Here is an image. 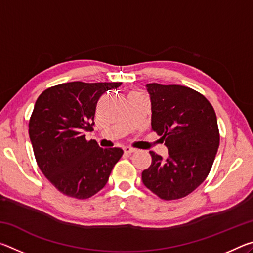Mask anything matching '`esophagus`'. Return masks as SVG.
<instances>
[{"mask_svg": "<svg viewBox=\"0 0 253 253\" xmlns=\"http://www.w3.org/2000/svg\"><path fill=\"white\" fill-rule=\"evenodd\" d=\"M136 151L135 148H131V147H124V152H125V154H131L134 153Z\"/></svg>", "mask_w": 253, "mask_h": 253, "instance_id": "1", "label": "esophagus"}]
</instances>
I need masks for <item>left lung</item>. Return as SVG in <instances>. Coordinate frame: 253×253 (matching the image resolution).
<instances>
[{
  "label": "left lung",
  "instance_id": "left-lung-1",
  "mask_svg": "<svg viewBox=\"0 0 253 253\" xmlns=\"http://www.w3.org/2000/svg\"><path fill=\"white\" fill-rule=\"evenodd\" d=\"M152 102V129L161 136L169 157L149 152L144 185L165 201L192 193L211 170L220 145L216 115L202 93L179 84H146Z\"/></svg>",
  "mask_w": 253,
  "mask_h": 253
}]
</instances>
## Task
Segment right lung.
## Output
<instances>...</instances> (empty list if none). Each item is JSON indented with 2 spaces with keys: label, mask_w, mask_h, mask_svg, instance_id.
Listing matches in <instances>:
<instances>
[{
  "label": "right lung",
  "mask_w": 253,
  "mask_h": 253,
  "mask_svg": "<svg viewBox=\"0 0 253 253\" xmlns=\"http://www.w3.org/2000/svg\"><path fill=\"white\" fill-rule=\"evenodd\" d=\"M121 84L72 81L45 89L37 99L29 122L33 153L41 172L62 194L91 198L122 157V148H101L84 135L95 125L99 98Z\"/></svg>",
  "instance_id": "add662e5"
}]
</instances>
